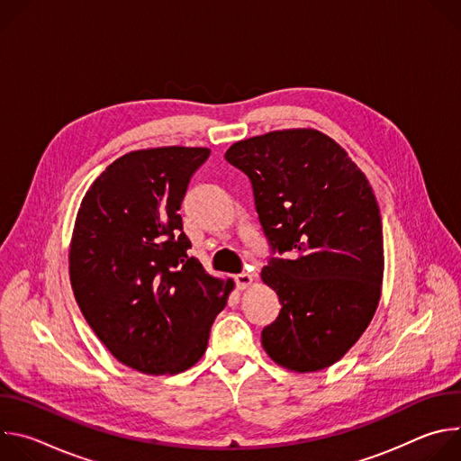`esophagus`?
<instances>
[{"label":"esophagus","mask_w":461,"mask_h":461,"mask_svg":"<svg viewBox=\"0 0 461 461\" xmlns=\"http://www.w3.org/2000/svg\"><path fill=\"white\" fill-rule=\"evenodd\" d=\"M251 276L249 274H246V272H242V274H237L235 276V285H237V288L239 290H244V288H248L249 285H251Z\"/></svg>","instance_id":"1"}]
</instances>
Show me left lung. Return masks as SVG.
<instances>
[{
	"mask_svg": "<svg viewBox=\"0 0 461 461\" xmlns=\"http://www.w3.org/2000/svg\"><path fill=\"white\" fill-rule=\"evenodd\" d=\"M224 158L248 175L272 253L260 277L283 304L262 328L281 366L315 372L339 361L370 324L383 283V226L365 173L315 129L233 144Z\"/></svg>",
	"mask_w": 461,
	"mask_h": 461,
	"instance_id": "1",
	"label": "left lung"
}]
</instances>
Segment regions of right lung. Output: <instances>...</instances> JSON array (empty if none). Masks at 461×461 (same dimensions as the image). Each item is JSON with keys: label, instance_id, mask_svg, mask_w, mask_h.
Listing matches in <instances>:
<instances>
[{"label": "right lung", "instance_id": "obj_1", "mask_svg": "<svg viewBox=\"0 0 461 461\" xmlns=\"http://www.w3.org/2000/svg\"><path fill=\"white\" fill-rule=\"evenodd\" d=\"M206 148H157L116 158L89 187L75 222L69 276L98 339L144 374H178L203 357L233 281L187 255L180 204Z\"/></svg>", "mask_w": 461, "mask_h": 461}]
</instances>
